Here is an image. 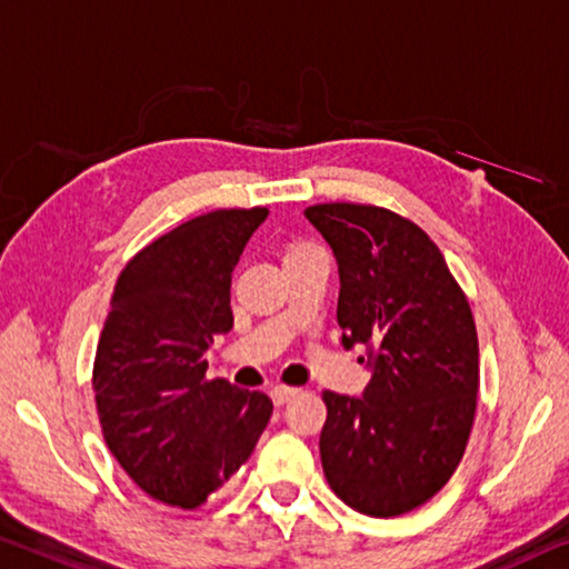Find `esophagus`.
Segmentation results:
<instances>
[{"label":"esophagus","instance_id":"esophagus-1","mask_svg":"<svg viewBox=\"0 0 569 569\" xmlns=\"http://www.w3.org/2000/svg\"><path fill=\"white\" fill-rule=\"evenodd\" d=\"M299 392L296 390V387H283V385H276V387H270V400H273V405H286L288 400L293 398V395Z\"/></svg>","mask_w":569,"mask_h":569}]
</instances>
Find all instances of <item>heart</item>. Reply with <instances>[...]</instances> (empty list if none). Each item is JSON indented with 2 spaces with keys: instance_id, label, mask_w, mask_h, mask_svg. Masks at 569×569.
Masks as SVG:
<instances>
[{
  "instance_id": "heart-1",
  "label": "heart",
  "mask_w": 569,
  "mask_h": 569,
  "mask_svg": "<svg viewBox=\"0 0 569 569\" xmlns=\"http://www.w3.org/2000/svg\"><path fill=\"white\" fill-rule=\"evenodd\" d=\"M306 248H311V246H299V248H293L291 252H299V250H306ZM291 252H288V256H291Z\"/></svg>"
}]
</instances>
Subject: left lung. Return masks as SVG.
<instances>
[{"label":"left lung","mask_w":569,"mask_h":569,"mask_svg":"<svg viewBox=\"0 0 569 569\" xmlns=\"http://www.w3.org/2000/svg\"><path fill=\"white\" fill-rule=\"evenodd\" d=\"M303 214L337 258L341 345H365L369 369L362 398L323 392V476L347 507L398 517L443 489L466 450L479 392L471 306L400 214L349 202Z\"/></svg>","instance_id":"obj_1"}]
</instances>
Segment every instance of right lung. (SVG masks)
<instances>
[{"instance_id":"add662e5","label":"right lung","mask_w":569,"mask_h":569,"mask_svg":"<svg viewBox=\"0 0 569 569\" xmlns=\"http://www.w3.org/2000/svg\"><path fill=\"white\" fill-rule=\"evenodd\" d=\"M266 207L218 210L143 248L116 283L93 365L116 461L141 491L194 509L248 461L273 402L207 380L204 351L232 329V268Z\"/></svg>"}]
</instances>
